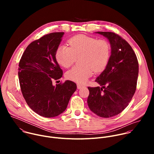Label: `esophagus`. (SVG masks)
Segmentation results:
<instances>
[{"mask_svg":"<svg viewBox=\"0 0 154 154\" xmlns=\"http://www.w3.org/2000/svg\"><path fill=\"white\" fill-rule=\"evenodd\" d=\"M77 88L79 89V90H80V89H82V88H83L85 87V85H82L79 84V83H78V84L77 85Z\"/></svg>","mask_w":154,"mask_h":154,"instance_id":"esophagus-1","label":"esophagus"}]
</instances>
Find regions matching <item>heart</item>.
Wrapping results in <instances>:
<instances>
[{
    "mask_svg": "<svg viewBox=\"0 0 154 154\" xmlns=\"http://www.w3.org/2000/svg\"><path fill=\"white\" fill-rule=\"evenodd\" d=\"M70 47L61 45L55 52L57 62L69 68L80 57V66H75L66 74L68 79L83 83L92 75L93 70L99 72L105 69L111 55V46L108 41L79 35L71 38Z\"/></svg>",
    "mask_w": 154,
    "mask_h": 154,
    "instance_id": "b5f03b06",
    "label": "heart"
}]
</instances>
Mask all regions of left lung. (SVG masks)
Masks as SVG:
<instances>
[{"instance_id":"8db88e82","label":"left lung","mask_w":154,"mask_h":154,"mask_svg":"<svg viewBox=\"0 0 154 154\" xmlns=\"http://www.w3.org/2000/svg\"><path fill=\"white\" fill-rule=\"evenodd\" d=\"M96 33L108 39L111 55L106 67L95 80L102 87H88L87 103L97 116L111 118L124 110L135 93L138 62L133 49L120 36L113 32Z\"/></svg>"}]
</instances>
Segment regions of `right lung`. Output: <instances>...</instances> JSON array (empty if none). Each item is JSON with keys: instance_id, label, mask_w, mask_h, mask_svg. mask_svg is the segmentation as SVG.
Returning <instances> with one entry per match:
<instances>
[{"instance_id": "add662e5", "label": "right lung", "mask_w": 154, "mask_h": 154, "mask_svg": "<svg viewBox=\"0 0 154 154\" xmlns=\"http://www.w3.org/2000/svg\"><path fill=\"white\" fill-rule=\"evenodd\" d=\"M64 34L51 33L33 41L19 64L18 76L23 97L33 112L45 118L55 117L64 112L77 89V85L70 80L52 85L54 80L63 75L55 52Z\"/></svg>"}]
</instances>
